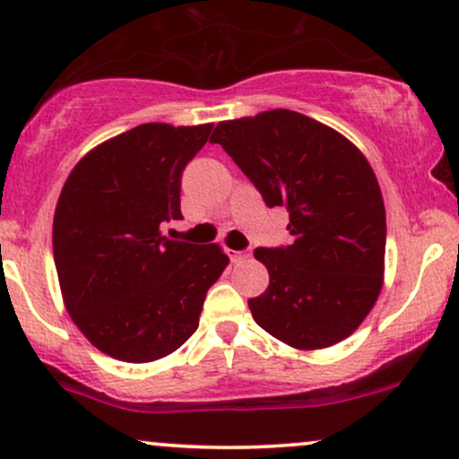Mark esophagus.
Listing matches in <instances>:
<instances>
[{"label":"esophagus","mask_w":459,"mask_h":459,"mask_svg":"<svg viewBox=\"0 0 459 459\" xmlns=\"http://www.w3.org/2000/svg\"><path fill=\"white\" fill-rule=\"evenodd\" d=\"M229 256L233 263H244L252 256L250 250H229Z\"/></svg>","instance_id":"1"}]
</instances>
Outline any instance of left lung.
<instances>
[{
	"label": "left lung",
	"instance_id": "obj_1",
	"mask_svg": "<svg viewBox=\"0 0 459 459\" xmlns=\"http://www.w3.org/2000/svg\"><path fill=\"white\" fill-rule=\"evenodd\" d=\"M212 142L267 207L289 212L291 246L255 250L270 287L247 299L252 317L296 350L347 339L384 284L386 212L367 157L339 131L291 109L224 120Z\"/></svg>",
	"mask_w": 459,
	"mask_h": 459
}]
</instances>
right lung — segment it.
<instances>
[{
	"label": "right lung",
	"instance_id": "1",
	"mask_svg": "<svg viewBox=\"0 0 459 459\" xmlns=\"http://www.w3.org/2000/svg\"><path fill=\"white\" fill-rule=\"evenodd\" d=\"M213 125L146 123L94 146L68 175L54 215L65 307L91 343L125 362H152L198 328L229 256L218 244L163 237L181 220V175Z\"/></svg>",
	"mask_w": 459,
	"mask_h": 459
}]
</instances>
